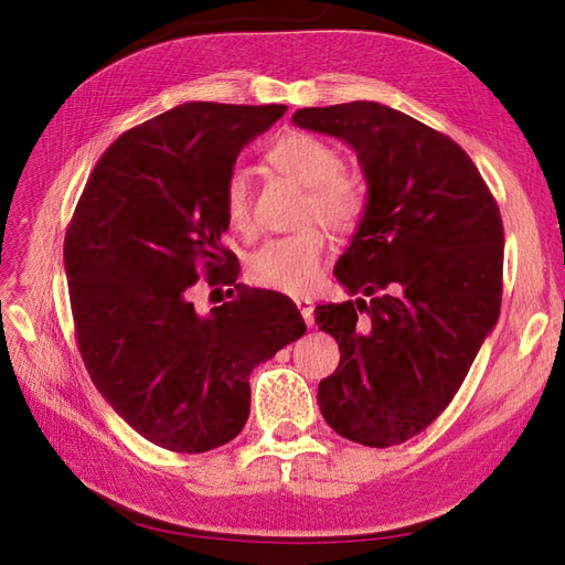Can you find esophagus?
I'll list each match as a JSON object with an SVG mask.
<instances>
[{
    "label": "esophagus",
    "instance_id": "esophagus-1",
    "mask_svg": "<svg viewBox=\"0 0 565 565\" xmlns=\"http://www.w3.org/2000/svg\"><path fill=\"white\" fill-rule=\"evenodd\" d=\"M295 303H297V309L301 311L306 324H309V328H313V301L309 297H297Z\"/></svg>",
    "mask_w": 565,
    "mask_h": 565
}]
</instances>
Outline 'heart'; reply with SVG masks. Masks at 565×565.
<instances>
[{
  "label": "heart",
  "instance_id": "heart-1",
  "mask_svg": "<svg viewBox=\"0 0 565 565\" xmlns=\"http://www.w3.org/2000/svg\"><path fill=\"white\" fill-rule=\"evenodd\" d=\"M268 164L276 172L306 185L299 221L306 228L270 237L249 259V276L256 285L285 295H303L316 285L328 237L320 224L347 235L355 231L367 207L365 179L353 169L341 167L339 150L313 134L289 131L270 146ZM224 212L228 226L247 233L252 226L249 177L235 169L224 183Z\"/></svg>",
  "mask_w": 565,
  "mask_h": 565
}]
</instances>
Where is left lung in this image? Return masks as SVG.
Instances as JSON below:
<instances>
[{
	"label": "left lung",
	"instance_id": "8db88e82",
	"mask_svg": "<svg viewBox=\"0 0 565 565\" xmlns=\"http://www.w3.org/2000/svg\"><path fill=\"white\" fill-rule=\"evenodd\" d=\"M292 122L344 139L370 183L361 226L334 266L367 299L316 309L341 353L318 386L320 413L361 446H401L443 415L498 322V200L461 146L401 110L353 100L297 110Z\"/></svg>",
	"mask_w": 565,
	"mask_h": 565
}]
</instances>
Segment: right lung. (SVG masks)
<instances>
[{
  "instance_id": "add662e5",
  "label": "right lung",
  "mask_w": 565,
  "mask_h": 565,
  "mask_svg": "<svg viewBox=\"0 0 565 565\" xmlns=\"http://www.w3.org/2000/svg\"><path fill=\"white\" fill-rule=\"evenodd\" d=\"M285 110L195 100L148 119L100 156L67 224L82 361L115 413L164 450L233 440L254 365L306 332L285 295L235 282L237 259L221 245L233 164ZM200 277L234 301L200 317L190 301Z\"/></svg>"
}]
</instances>
